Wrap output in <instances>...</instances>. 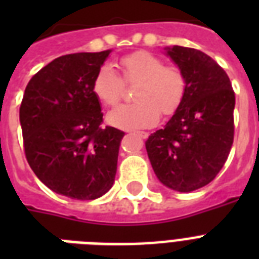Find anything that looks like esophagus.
Listing matches in <instances>:
<instances>
[{
  "mask_svg": "<svg viewBox=\"0 0 259 259\" xmlns=\"http://www.w3.org/2000/svg\"><path fill=\"white\" fill-rule=\"evenodd\" d=\"M134 133L137 134L138 137H141V138H148V136H149V134L146 133V132H134Z\"/></svg>",
  "mask_w": 259,
  "mask_h": 259,
  "instance_id": "1",
  "label": "esophagus"
}]
</instances>
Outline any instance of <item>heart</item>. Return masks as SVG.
<instances>
[{"mask_svg": "<svg viewBox=\"0 0 259 259\" xmlns=\"http://www.w3.org/2000/svg\"><path fill=\"white\" fill-rule=\"evenodd\" d=\"M119 68L127 84H135L136 102L121 105L107 114V122L119 129H140L154 125L160 118L172 115L184 101L187 76L176 64L148 51H136L121 58ZM122 80L109 64L102 66L93 79L91 90L103 106L117 105L122 97Z\"/></svg>", "mask_w": 259, "mask_h": 259, "instance_id": "b5f03b06", "label": "heart"}]
</instances>
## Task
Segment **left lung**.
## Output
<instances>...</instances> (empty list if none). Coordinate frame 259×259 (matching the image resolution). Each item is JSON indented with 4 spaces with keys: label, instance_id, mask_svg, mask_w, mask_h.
Instances as JSON below:
<instances>
[{
    "label": "left lung",
    "instance_id": "1",
    "mask_svg": "<svg viewBox=\"0 0 259 259\" xmlns=\"http://www.w3.org/2000/svg\"><path fill=\"white\" fill-rule=\"evenodd\" d=\"M166 55L184 71L187 93L164 129L145 146L158 180L191 192L217 177L234 141V93L226 71L201 51L175 46Z\"/></svg>",
    "mask_w": 259,
    "mask_h": 259
}]
</instances>
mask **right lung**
Here are the masks:
<instances>
[{"label":"right lung","mask_w":259,"mask_h":259,"mask_svg":"<svg viewBox=\"0 0 259 259\" xmlns=\"http://www.w3.org/2000/svg\"><path fill=\"white\" fill-rule=\"evenodd\" d=\"M111 51L55 59L28 83L21 106L24 152L41 183L63 196L94 200L113 187L123 132L102 127L91 84Z\"/></svg>","instance_id":"right-lung-1"}]
</instances>
